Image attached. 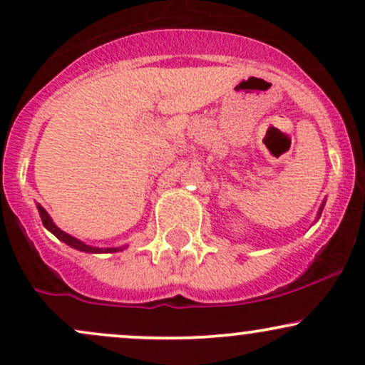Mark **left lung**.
<instances>
[{"mask_svg": "<svg viewBox=\"0 0 365 365\" xmlns=\"http://www.w3.org/2000/svg\"><path fill=\"white\" fill-rule=\"evenodd\" d=\"M324 204H326V200H322V204H321V207H319V212H317V220H319V216H321L322 209H324Z\"/></svg>", "mask_w": 365, "mask_h": 365, "instance_id": "obj_1", "label": "left lung"}]
</instances>
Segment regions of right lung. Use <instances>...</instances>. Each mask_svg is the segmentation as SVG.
Here are the masks:
<instances>
[{"label": "right lung", "instance_id": "1", "mask_svg": "<svg viewBox=\"0 0 365 365\" xmlns=\"http://www.w3.org/2000/svg\"><path fill=\"white\" fill-rule=\"evenodd\" d=\"M37 211H39V216H41V220H43L44 228L48 230V232H51L53 235L58 238V240L63 242V244H66V245L72 247V249H77V250H81V252H87V254L120 252V250L127 249V245H123V247H94V245L86 244V242L78 240V238L68 235V233L63 232V230L58 228V226L54 225V221L51 220V216L48 215V211H46V209H44L43 206H39V204H37Z\"/></svg>", "mask_w": 365, "mask_h": 365}]
</instances>
